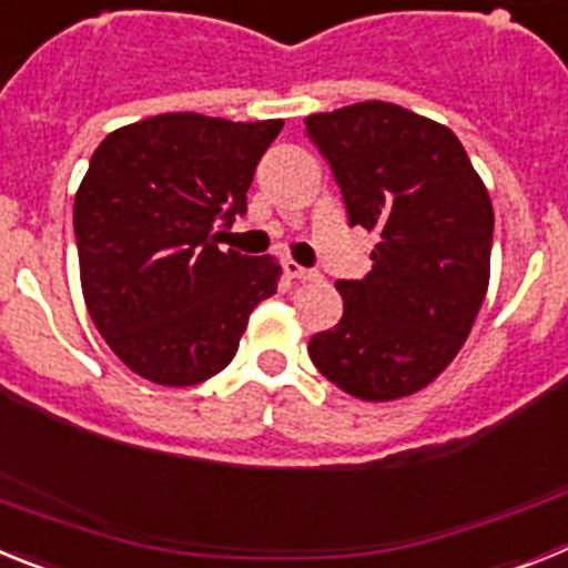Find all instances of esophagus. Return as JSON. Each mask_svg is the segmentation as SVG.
I'll return each instance as SVG.
<instances>
[{"label": "esophagus", "instance_id": "obj_1", "mask_svg": "<svg viewBox=\"0 0 568 568\" xmlns=\"http://www.w3.org/2000/svg\"><path fill=\"white\" fill-rule=\"evenodd\" d=\"M284 273H287V278H295V281H313V278H318V270L301 267L298 261H293V258L284 261Z\"/></svg>", "mask_w": 568, "mask_h": 568}]
</instances>
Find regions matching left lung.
<instances>
[{"instance_id":"left-lung-1","label":"left lung","mask_w":568,"mask_h":568,"mask_svg":"<svg viewBox=\"0 0 568 568\" xmlns=\"http://www.w3.org/2000/svg\"><path fill=\"white\" fill-rule=\"evenodd\" d=\"M349 227L378 235L373 270L338 281L344 315L310 338L324 378L361 400H395L453 364L489 287V193L458 135L389 102L307 115Z\"/></svg>"}]
</instances>
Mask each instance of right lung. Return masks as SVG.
Here are the masks:
<instances>
[{
    "mask_svg": "<svg viewBox=\"0 0 568 568\" xmlns=\"http://www.w3.org/2000/svg\"><path fill=\"white\" fill-rule=\"evenodd\" d=\"M284 122L162 113L97 148L73 202L88 313L135 375L193 386L222 373L278 287L273 255L222 250Z\"/></svg>",
    "mask_w": 568,
    "mask_h": 568,
    "instance_id": "1",
    "label": "right lung"
}]
</instances>
